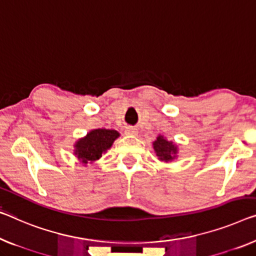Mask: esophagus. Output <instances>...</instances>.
I'll use <instances>...</instances> for the list:
<instances>
[{"label":"esophagus","instance_id":"obj_1","mask_svg":"<svg viewBox=\"0 0 256 256\" xmlns=\"http://www.w3.org/2000/svg\"><path fill=\"white\" fill-rule=\"evenodd\" d=\"M125 133H126V134H130V136H136V133H138V130H136V128H133V126H128L126 130H125Z\"/></svg>","mask_w":256,"mask_h":256}]
</instances>
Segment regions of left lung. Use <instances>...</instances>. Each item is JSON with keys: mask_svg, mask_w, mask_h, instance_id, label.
<instances>
[{"mask_svg": "<svg viewBox=\"0 0 256 256\" xmlns=\"http://www.w3.org/2000/svg\"><path fill=\"white\" fill-rule=\"evenodd\" d=\"M152 146H154L156 155L158 156V158L161 161L170 162L176 158L177 147L171 141L166 140V138H163L162 136H158V139L154 141Z\"/></svg>", "mask_w": 256, "mask_h": 256, "instance_id": "8db88e82", "label": "left lung"}]
</instances>
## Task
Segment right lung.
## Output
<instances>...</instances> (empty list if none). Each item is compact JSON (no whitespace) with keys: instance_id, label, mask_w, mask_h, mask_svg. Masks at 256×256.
<instances>
[{"instance_id":"1","label":"right lung","mask_w":256,"mask_h":256,"mask_svg":"<svg viewBox=\"0 0 256 256\" xmlns=\"http://www.w3.org/2000/svg\"><path fill=\"white\" fill-rule=\"evenodd\" d=\"M120 133L115 130L98 128L90 131L85 138L76 144L74 154L82 160V163L94 162L102 156V152L112 147Z\"/></svg>"}]
</instances>
